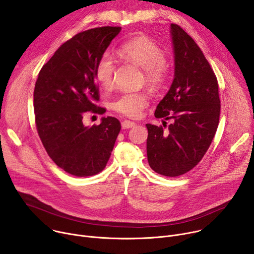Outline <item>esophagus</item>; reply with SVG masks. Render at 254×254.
Returning <instances> with one entry per match:
<instances>
[{
  "label": "esophagus",
  "mask_w": 254,
  "mask_h": 254,
  "mask_svg": "<svg viewBox=\"0 0 254 254\" xmlns=\"http://www.w3.org/2000/svg\"><path fill=\"white\" fill-rule=\"evenodd\" d=\"M135 126V123L133 122H130V121H124L122 123V127L124 129H127V128H131Z\"/></svg>",
  "instance_id": "1"
}]
</instances>
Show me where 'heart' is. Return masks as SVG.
<instances>
[{"instance_id":"obj_1","label":"heart","mask_w":254,"mask_h":254,"mask_svg":"<svg viewBox=\"0 0 254 254\" xmlns=\"http://www.w3.org/2000/svg\"><path fill=\"white\" fill-rule=\"evenodd\" d=\"M121 55L128 62L144 70L147 84L153 89H159L166 80L167 66L164 50L148 37H135L125 43L120 49ZM116 65L113 57L103 54L94 70L97 83L103 89H111L114 85ZM149 104V95L146 92L127 91L112 101V108L120 115L136 119L141 111Z\"/></svg>"}]
</instances>
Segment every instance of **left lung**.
Segmentation results:
<instances>
[{
  "instance_id": "1",
  "label": "left lung",
  "mask_w": 254,
  "mask_h": 254,
  "mask_svg": "<svg viewBox=\"0 0 254 254\" xmlns=\"http://www.w3.org/2000/svg\"><path fill=\"white\" fill-rule=\"evenodd\" d=\"M170 33L174 79L155 117L172 124L168 130L146 125L147 155L156 173L177 177L192 170L209 149L219 124L220 98L217 78L196 42L176 24Z\"/></svg>"
}]
</instances>
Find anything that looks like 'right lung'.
Returning a JSON list of instances; mask_svg holds the SVG:
<instances>
[{"label": "right lung", "instance_id": "right-lung-1", "mask_svg": "<svg viewBox=\"0 0 254 254\" xmlns=\"http://www.w3.org/2000/svg\"><path fill=\"white\" fill-rule=\"evenodd\" d=\"M121 27H99L76 34L43 65L34 89L38 134L52 161L65 172L87 177L101 172L121 130L113 117L85 127L88 113L102 115L94 70L99 58L121 32Z\"/></svg>", "mask_w": 254, "mask_h": 254}]
</instances>
